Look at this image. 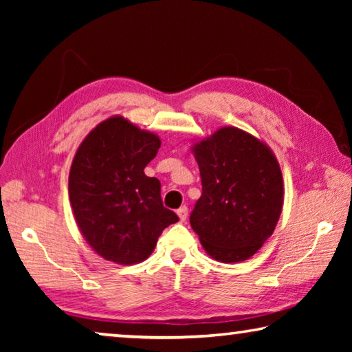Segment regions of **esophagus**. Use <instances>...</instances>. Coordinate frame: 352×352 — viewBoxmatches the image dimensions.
<instances>
[{
	"label": "esophagus",
	"mask_w": 352,
	"mask_h": 352,
	"mask_svg": "<svg viewBox=\"0 0 352 352\" xmlns=\"http://www.w3.org/2000/svg\"><path fill=\"white\" fill-rule=\"evenodd\" d=\"M177 216H178V219L182 220V222H184V220L188 219V208L182 206L180 210H177Z\"/></svg>",
	"instance_id": "esophagus-1"
}]
</instances>
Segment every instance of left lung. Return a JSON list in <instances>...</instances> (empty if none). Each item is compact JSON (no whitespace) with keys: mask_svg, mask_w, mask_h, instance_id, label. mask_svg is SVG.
I'll list each match as a JSON object with an SVG mask.
<instances>
[{"mask_svg":"<svg viewBox=\"0 0 352 352\" xmlns=\"http://www.w3.org/2000/svg\"><path fill=\"white\" fill-rule=\"evenodd\" d=\"M201 197L189 222L212 259L241 262L275 231L284 204L279 163L264 141L237 127H220L192 146Z\"/></svg>","mask_w":352,"mask_h":352,"instance_id":"left-lung-1","label":"left lung"}]
</instances>
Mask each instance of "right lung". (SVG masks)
<instances>
[{
  "mask_svg": "<svg viewBox=\"0 0 352 352\" xmlns=\"http://www.w3.org/2000/svg\"><path fill=\"white\" fill-rule=\"evenodd\" d=\"M160 146L155 133L111 116L77 148L68 180L71 208L87 243L105 261L142 262L166 226L178 222L163 206L158 178L144 174Z\"/></svg>",
  "mask_w": 352,
  "mask_h": 352,
  "instance_id": "obj_1",
  "label": "right lung"
}]
</instances>
